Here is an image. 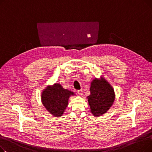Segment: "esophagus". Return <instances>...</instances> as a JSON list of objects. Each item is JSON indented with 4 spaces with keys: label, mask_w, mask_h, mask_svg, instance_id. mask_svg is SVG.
Masks as SVG:
<instances>
[{
    "label": "esophagus",
    "mask_w": 152,
    "mask_h": 152,
    "mask_svg": "<svg viewBox=\"0 0 152 152\" xmlns=\"http://www.w3.org/2000/svg\"><path fill=\"white\" fill-rule=\"evenodd\" d=\"M77 94H78L79 95H81L83 94V90H82V89L78 90V91H77Z\"/></svg>",
    "instance_id": "obj_1"
}]
</instances>
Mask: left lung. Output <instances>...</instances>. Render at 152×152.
I'll use <instances>...</instances> for the list:
<instances>
[{
    "label": "left lung",
    "mask_w": 152,
    "mask_h": 152,
    "mask_svg": "<svg viewBox=\"0 0 152 152\" xmlns=\"http://www.w3.org/2000/svg\"><path fill=\"white\" fill-rule=\"evenodd\" d=\"M91 94L87 97L92 114L100 116L110 108L115 99L114 89L103 77L95 78L91 82Z\"/></svg>",
    "instance_id": "left-lung-1"
}]
</instances>
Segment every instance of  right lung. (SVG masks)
<instances>
[{
    "mask_svg": "<svg viewBox=\"0 0 152 152\" xmlns=\"http://www.w3.org/2000/svg\"><path fill=\"white\" fill-rule=\"evenodd\" d=\"M75 93L65 89L60 84L47 86L41 94V101L48 112L55 117L61 116L68 106V100Z\"/></svg>",
    "mask_w": 152,
    "mask_h": 152,
    "instance_id": "obj_1",
    "label": "right lung"
}]
</instances>
